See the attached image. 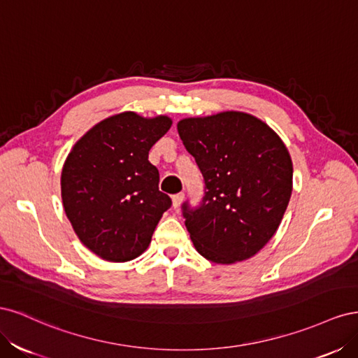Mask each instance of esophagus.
<instances>
[{
	"label": "esophagus",
	"instance_id": "34e87169",
	"mask_svg": "<svg viewBox=\"0 0 358 358\" xmlns=\"http://www.w3.org/2000/svg\"><path fill=\"white\" fill-rule=\"evenodd\" d=\"M183 197H185V194H183V192L175 194V196L171 197V201H173V208L178 209L179 206H180V203H182V200H183Z\"/></svg>",
	"mask_w": 358,
	"mask_h": 358
}]
</instances>
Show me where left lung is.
Returning <instances> with one entry per match:
<instances>
[{"instance_id":"obj_1","label":"left lung","mask_w":358,"mask_h":358,"mask_svg":"<svg viewBox=\"0 0 358 358\" xmlns=\"http://www.w3.org/2000/svg\"><path fill=\"white\" fill-rule=\"evenodd\" d=\"M178 131L206 185L200 208L182 206L197 252L216 264L254 257L276 233L292 192L285 143L262 119L236 110L180 119Z\"/></svg>"}]
</instances>
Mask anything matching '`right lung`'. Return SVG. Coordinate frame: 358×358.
<instances>
[{"instance_id": "obj_1", "label": "right lung", "mask_w": 358, "mask_h": 358, "mask_svg": "<svg viewBox=\"0 0 358 358\" xmlns=\"http://www.w3.org/2000/svg\"><path fill=\"white\" fill-rule=\"evenodd\" d=\"M173 121L122 112L86 131L64 162L61 197L79 241L106 262L142 255L170 206L149 150Z\"/></svg>"}]
</instances>
